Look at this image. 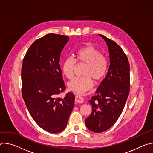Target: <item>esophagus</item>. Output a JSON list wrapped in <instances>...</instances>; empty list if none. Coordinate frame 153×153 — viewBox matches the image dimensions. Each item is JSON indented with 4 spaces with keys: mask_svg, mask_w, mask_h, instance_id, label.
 <instances>
[{
    "mask_svg": "<svg viewBox=\"0 0 153 153\" xmlns=\"http://www.w3.org/2000/svg\"><path fill=\"white\" fill-rule=\"evenodd\" d=\"M75 102H77V103H81L83 102V99L80 96L77 95L75 97Z\"/></svg>",
    "mask_w": 153,
    "mask_h": 153,
    "instance_id": "esophagus-1",
    "label": "esophagus"
}]
</instances>
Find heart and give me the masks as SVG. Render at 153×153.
<instances>
[{"instance_id": "heart-1", "label": "heart", "mask_w": 153, "mask_h": 153, "mask_svg": "<svg viewBox=\"0 0 153 153\" xmlns=\"http://www.w3.org/2000/svg\"><path fill=\"white\" fill-rule=\"evenodd\" d=\"M85 63L82 77H76L68 82V88L76 94H82L88 91L93 86V80L99 81L106 75L108 68L106 57L92 46L79 49L75 54V58L68 57L63 62L62 70L68 79L72 78L76 63Z\"/></svg>"}]
</instances>
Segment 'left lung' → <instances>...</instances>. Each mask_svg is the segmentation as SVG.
I'll return each instance as SVG.
<instances>
[{"mask_svg": "<svg viewBox=\"0 0 153 153\" xmlns=\"http://www.w3.org/2000/svg\"><path fill=\"white\" fill-rule=\"evenodd\" d=\"M106 42L110 54L107 74L89 100L92 113L85 122L95 133L110 128L120 117L129 92V64L122 48L111 39L100 34Z\"/></svg>", "mask_w": 153, "mask_h": 153, "instance_id": "obj_1", "label": "left lung"}]
</instances>
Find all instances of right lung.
Wrapping results in <instances>:
<instances>
[{"label": "right lung", "mask_w": 153, "mask_h": 153, "mask_svg": "<svg viewBox=\"0 0 153 153\" xmlns=\"http://www.w3.org/2000/svg\"><path fill=\"white\" fill-rule=\"evenodd\" d=\"M68 36L48 34L34 41L28 48L22 66V95L33 120L51 133L61 132L67 126L74 107L75 96L68 93L59 61Z\"/></svg>", "instance_id": "right-lung-1"}]
</instances>
